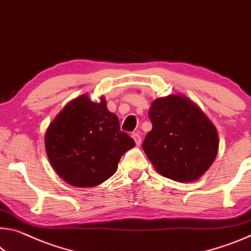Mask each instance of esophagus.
I'll return each mask as SVG.
<instances>
[{"label":"esophagus","instance_id":"1","mask_svg":"<svg viewBox=\"0 0 251 251\" xmlns=\"http://www.w3.org/2000/svg\"><path fill=\"white\" fill-rule=\"evenodd\" d=\"M132 137H133V140L135 141V143H136V146H140L141 143H142L141 135L137 134V133H134V134L132 135Z\"/></svg>","mask_w":251,"mask_h":251}]
</instances>
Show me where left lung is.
I'll list each match as a JSON object with an SVG mask.
<instances>
[{"label":"left lung","instance_id":"1","mask_svg":"<svg viewBox=\"0 0 251 251\" xmlns=\"http://www.w3.org/2000/svg\"><path fill=\"white\" fill-rule=\"evenodd\" d=\"M149 116L152 130L143 150L162 176L188 183L200 178L219 150L216 126L196 102L183 94L156 98Z\"/></svg>","mask_w":251,"mask_h":251}]
</instances>
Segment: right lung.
Listing matches in <instances>:
<instances>
[{
	"mask_svg": "<svg viewBox=\"0 0 251 251\" xmlns=\"http://www.w3.org/2000/svg\"><path fill=\"white\" fill-rule=\"evenodd\" d=\"M50 164L63 181L75 188H93L113 176L118 162L135 142L121 132L118 117L107 109L104 96L88 94L63 107L45 136Z\"/></svg>",
	"mask_w": 251,
	"mask_h": 251,
	"instance_id": "add662e5",
	"label": "right lung"
}]
</instances>
